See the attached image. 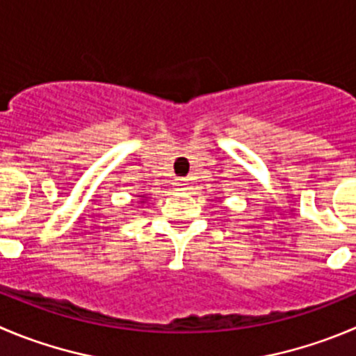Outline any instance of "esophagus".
I'll return each instance as SVG.
<instances>
[{
	"label": "esophagus",
	"mask_w": 356,
	"mask_h": 356,
	"mask_svg": "<svg viewBox=\"0 0 356 356\" xmlns=\"http://www.w3.org/2000/svg\"><path fill=\"white\" fill-rule=\"evenodd\" d=\"M175 188H180V191H184V188H187L188 187V181L185 180V178H176L175 180Z\"/></svg>",
	"instance_id": "34e87169"
}]
</instances>
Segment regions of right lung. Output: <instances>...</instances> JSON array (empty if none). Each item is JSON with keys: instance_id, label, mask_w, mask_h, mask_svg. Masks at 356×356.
Masks as SVG:
<instances>
[{"instance_id": "obj_1", "label": "right lung", "mask_w": 356, "mask_h": 356, "mask_svg": "<svg viewBox=\"0 0 356 356\" xmlns=\"http://www.w3.org/2000/svg\"><path fill=\"white\" fill-rule=\"evenodd\" d=\"M141 202H143V201H141Z\"/></svg>"}]
</instances>
